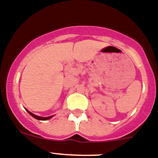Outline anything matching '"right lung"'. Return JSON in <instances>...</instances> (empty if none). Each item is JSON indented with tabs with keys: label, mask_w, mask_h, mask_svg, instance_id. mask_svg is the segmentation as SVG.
<instances>
[{
	"label": "right lung",
	"mask_w": 158,
	"mask_h": 158,
	"mask_svg": "<svg viewBox=\"0 0 158 158\" xmlns=\"http://www.w3.org/2000/svg\"><path fill=\"white\" fill-rule=\"evenodd\" d=\"M27 112L29 113V114H30L32 117H33L34 118H36V119L37 120H40V121H46V120H48V119H50V118H52L53 116H50V117H46V118H43V117H39V116H37V115H35V114H32L31 112H29V110H27Z\"/></svg>",
	"instance_id": "1"
}]
</instances>
